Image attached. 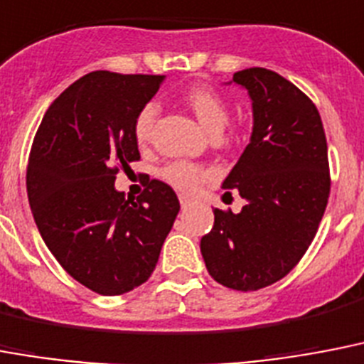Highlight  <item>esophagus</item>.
I'll use <instances>...</instances> for the list:
<instances>
[{"instance_id": "34e87169", "label": "esophagus", "mask_w": 364, "mask_h": 364, "mask_svg": "<svg viewBox=\"0 0 364 364\" xmlns=\"http://www.w3.org/2000/svg\"><path fill=\"white\" fill-rule=\"evenodd\" d=\"M178 199H180V205H182V208H188V206L193 203V199H191V197H188V196H180Z\"/></svg>"}]
</instances>
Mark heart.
Returning a JSON list of instances; mask_svg holds the SVG:
<instances>
[{
  "mask_svg": "<svg viewBox=\"0 0 364 364\" xmlns=\"http://www.w3.org/2000/svg\"><path fill=\"white\" fill-rule=\"evenodd\" d=\"M182 101L190 107L191 112L200 122V126L205 127L206 132H210L212 135H218L228 124V103L210 86H203V84L191 86L190 90H186L182 94ZM156 116H158V107L154 103H146L136 112L133 133H135V139L139 144H146L152 139ZM210 176V168L191 164V161H173V164H168L167 167L161 168V178L180 191L199 190L200 184L206 182Z\"/></svg>",
  "mask_w": 364,
  "mask_h": 364,
  "instance_id": "1",
  "label": "heart"
}]
</instances>
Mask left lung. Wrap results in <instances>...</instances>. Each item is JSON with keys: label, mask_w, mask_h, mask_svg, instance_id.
Returning a JSON list of instances; mask_svg holds the SVG:
<instances>
[{"label": "left lung", "mask_w": 364, "mask_h": 364, "mask_svg": "<svg viewBox=\"0 0 364 364\" xmlns=\"http://www.w3.org/2000/svg\"><path fill=\"white\" fill-rule=\"evenodd\" d=\"M232 82L248 90L254 127L222 188L246 205L214 208L200 254L218 284L255 291L282 280L316 237L331 191L327 139L316 105L278 73L252 67Z\"/></svg>", "instance_id": "1"}]
</instances>
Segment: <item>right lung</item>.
Returning <instances> with one entry per match:
<instances>
[{
  "mask_svg": "<svg viewBox=\"0 0 364 364\" xmlns=\"http://www.w3.org/2000/svg\"><path fill=\"white\" fill-rule=\"evenodd\" d=\"M164 75L94 71L60 94L43 116L26 173L41 237L58 263L100 295H122L150 278L180 203L150 180L129 199L118 171L141 159L133 124Z\"/></svg>",
  "mask_w": 364,
  "mask_h": 364,
  "instance_id": "right-lung-1",
  "label": "right lung"
}]
</instances>
